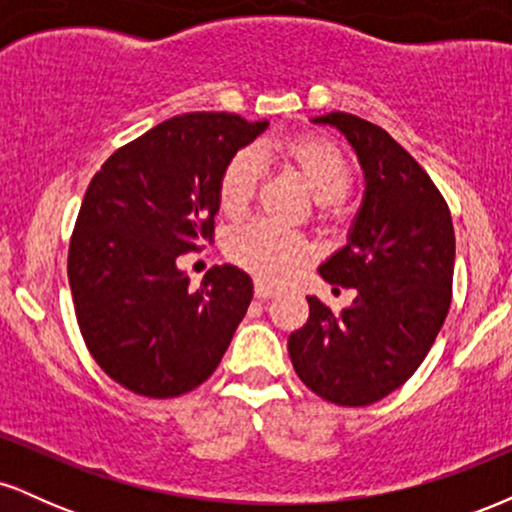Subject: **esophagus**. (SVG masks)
Listing matches in <instances>:
<instances>
[{
  "label": "esophagus",
  "instance_id": "1",
  "mask_svg": "<svg viewBox=\"0 0 512 512\" xmlns=\"http://www.w3.org/2000/svg\"><path fill=\"white\" fill-rule=\"evenodd\" d=\"M255 296L257 298H272V296H276V289L274 286L264 284V281H255Z\"/></svg>",
  "mask_w": 512,
  "mask_h": 512
}]
</instances>
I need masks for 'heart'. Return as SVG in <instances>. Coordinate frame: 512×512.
<instances>
[{
	"label": "heart",
	"mask_w": 512,
	"mask_h": 512,
	"mask_svg": "<svg viewBox=\"0 0 512 512\" xmlns=\"http://www.w3.org/2000/svg\"><path fill=\"white\" fill-rule=\"evenodd\" d=\"M303 175L317 202H337L349 192L354 168L337 144L320 137H296L279 144H264ZM262 180L260 151L240 149L223 168L219 180V207L228 219H240L250 209ZM226 252L238 267L257 279L286 281L308 260L310 245L301 233L274 221H252L236 228L226 240Z\"/></svg>",
	"instance_id": "obj_1"
}]
</instances>
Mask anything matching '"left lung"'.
<instances>
[{
	"mask_svg": "<svg viewBox=\"0 0 512 512\" xmlns=\"http://www.w3.org/2000/svg\"><path fill=\"white\" fill-rule=\"evenodd\" d=\"M313 122L344 134L366 178L346 245L317 269L356 298L334 315L308 296L289 354L315 395L366 407L407 383L436 342L450 310L455 231L438 187L383 127L349 113Z\"/></svg>",
	"mask_w": 512,
	"mask_h": 512,
	"instance_id": "obj_1",
	"label": "left lung"
}]
</instances>
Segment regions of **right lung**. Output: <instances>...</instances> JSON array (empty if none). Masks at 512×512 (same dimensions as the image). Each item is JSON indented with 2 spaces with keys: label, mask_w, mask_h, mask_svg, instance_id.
Listing matches in <instances>:
<instances>
[{
  "label": "right lung",
  "mask_w": 512,
  "mask_h": 512,
  "mask_svg": "<svg viewBox=\"0 0 512 512\" xmlns=\"http://www.w3.org/2000/svg\"><path fill=\"white\" fill-rule=\"evenodd\" d=\"M267 127L233 113L170 117L93 175L69 243V286L88 351L127 390H195L248 313L243 269L211 267L192 289L178 257L214 238L223 168Z\"/></svg>",
  "instance_id": "1"
}]
</instances>
